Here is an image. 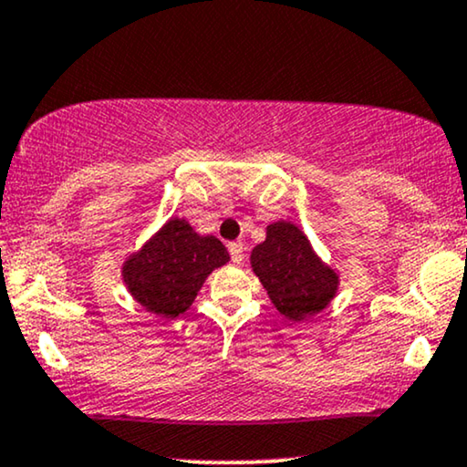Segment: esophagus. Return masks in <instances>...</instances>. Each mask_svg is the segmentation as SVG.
Instances as JSON below:
<instances>
[{"label": "esophagus", "mask_w": 467, "mask_h": 467, "mask_svg": "<svg viewBox=\"0 0 467 467\" xmlns=\"http://www.w3.org/2000/svg\"><path fill=\"white\" fill-rule=\"evenodd\" d=\"M228 252H230V258L239 265L241 260H244L245 247H244V244H239V241H233V244H228Z\"/></svg>", "instance_id": "obj_1"}]
</instances>
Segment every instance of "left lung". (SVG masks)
Listing matches in <instances>:
<instances>
[{"label":"left lung","mask_w":467,"mask_h":467,"mask_svg":"<svg viewBox=\"0 0 467 467\" xmlns=\"http://www.w3.org/2000/svg\"><path fill=\"white\" fill-rule=\"evenodd\" d=\"M252 269L271 303L290 320H303L328 306L337 275L316 256L306 234L290 222L266 228V239L252 250Z\"/></svg>","instance_id":"1"}]
</instances>
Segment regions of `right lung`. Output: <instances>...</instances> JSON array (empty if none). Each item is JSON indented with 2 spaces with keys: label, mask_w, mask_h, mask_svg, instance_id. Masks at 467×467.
<instances>
[{
  "label": "right lung",
  "mask_w": 467,
  "mask_h": 467,
  "mask_svg": "<svg viewBox=\"0 0 467 467\" xmlns=\"http://www.w3.org/2000/svg\"><path fill=\"white\" fill-rule=\"evenodd\" d=\"M226 263L220 239L201 237L185 220H171L126 260L123 282L147 312L177 318L194 303L209 273Z\"/></svg>",
  "instance_id": "right-lung-1"
}]
</instances>
